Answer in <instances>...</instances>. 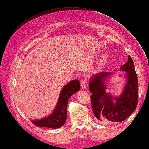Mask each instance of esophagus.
I'll return each instance as SVG.
<instances>
[{
    "instance_id": "obj_1",
    "label": "esophagus",
    "mask_w": 149,
    "mask_h": 149,
    "mask_svg": "<svg viewBox=\"0 0 149 149\" xmlns=\"http://www.w3.org/2000/svg\"><path fill=\"white\" fill-rule=\"evenodd\" d=\"M81 87L84 89H86V81H81Z\"/></svg>"
}]
</instances>
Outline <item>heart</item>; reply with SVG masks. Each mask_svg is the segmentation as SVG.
Masks as SVG:
<instances>
[{"label": "heart", "mask_w": 149, "mask_h": 149, "mask_svg": "<svg viewBox=\"0 0 149 149\" xmlns=\"http://www.w3.org/2000/svg\"><path fill=\"white\" fill-rule=\"evenodd\" d=\"M106 60H107V57H106V56H103V57L101 58V61H102V62H104V61H106Z\"/></svg>", "instance_id": "b5f03b06"}]
</instances>
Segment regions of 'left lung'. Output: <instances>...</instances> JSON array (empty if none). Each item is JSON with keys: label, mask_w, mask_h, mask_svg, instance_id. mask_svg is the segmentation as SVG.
Listing matches in <instances>:
<instances>
[{"label": "left lung", "mask_w": 149, "mask_h": 149, "mask_svg": "<svg viewBox=\"0 0 149 149\" xmlns=\"http://www.w3.org/2000/svg\"><path fill=\"white\" fill-rule=\"evenodd\" d=\"M125 71L126 81L123 93L116 97L107 93V78L114 74L111 72H101L90 78L89 89L91 96L92 109L96 118L104 123L122 122L131 115L136 110L138 102L139 86L137 75L132 58L120 67ZM116 71V70H114Z\"/></svg>", "instance_id": "left-lung-1"}]
</instances>
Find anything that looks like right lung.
Wrapping results in <instances>:
<instances>
[{
    "label": "right lung",
    "mask_w": 149,
    "mask_h": 149,
    "mask_svg": "<svg viewBox=\"0 0 149 149\" xmlns=\"http://www.w3.org/2000/svg\"><path fill=\"white\" fill-rule=\"evenodd\" d=\"M80 88V83L78 79L71 81L62 89L56 106L52 113L42 119L31 120V123L38 127L52 129L61 127L65 124L66 120L67 105L68 100L73 94L79 91Z\"/></svg>",
    "instance_id": "add662e5"
}]
</instances>
